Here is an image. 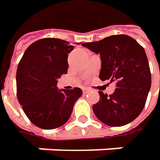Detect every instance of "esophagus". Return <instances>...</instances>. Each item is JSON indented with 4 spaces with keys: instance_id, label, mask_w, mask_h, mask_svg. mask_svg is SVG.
I'll return each mask as SVG.
<instances>
[{
    "instance_id": "obj_1",
    "label": "esophagus",
    "mask_w": 160,
    "mask_h": 160,
    "mask_svg": "<svg viewBox=\"0 0 160 160\" xmlns=\"http://www.w3.org/2000/svg\"><path fill=\"white\" fill-rule=\"evenodd\" d=\"M88 92H90V89H89V88H86V87L83 88V93H84V94H86V93H88Z\"/></svg>"
}]
</instances>
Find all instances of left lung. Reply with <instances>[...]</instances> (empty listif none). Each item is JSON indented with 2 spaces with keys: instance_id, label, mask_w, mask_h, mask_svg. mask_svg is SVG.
<instances>
[{
  "instance_id": "left-lung-1",
  "label": "left lung",
  "mask_w": 160,
  "mask_h": 160,
  "mask_svg": "<svg viewBox=\"0 0 160 160\" xmlns=\"http://www.w3.org/2000/svg\"><path fill=\"white\" fill-rule=\"evenodd\" d=\"M82 45L100 54L99 78L117 84L112 95L98 92L100 100L93 106L97 118L110 127L125 126L136 119L142 112L151 86L144 48L126 34L111 35Z\"/></svg>"
}]
</instances>
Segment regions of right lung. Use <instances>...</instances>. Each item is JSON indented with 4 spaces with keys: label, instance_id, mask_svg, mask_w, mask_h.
I'll return each mask as SVG.
<instances>
[{
    "label": "right lung",
    "instance_id": "add662e5",
    "mask_svg": "<svg viewBox=\"0 0 160 160\" xmlns=\"http://www.w3.org/2000/svg\"><path fill=\"white\" fill-rule=\"evenodd\" d=\"M69 42L43 38L24 52L16 73L19 103L30 121L42 129H53L70 118L74 103L82 96L80 88H57V79L67 73Z\"/></svg>",
    "mask_w": 160,
    "mask_h": 160
}]
</instances>
